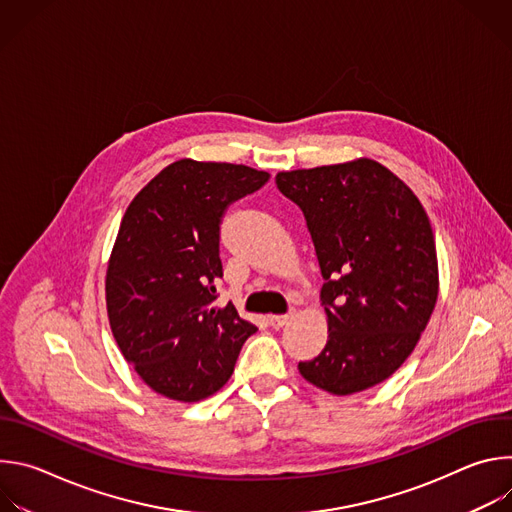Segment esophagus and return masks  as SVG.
<instances>
[{"mask_svg":"<svg viewBox=\"0 0 512 512\" xmlns=\"http://www.w3.org/2000/svg\"><path fill=\"white\" fill-rule=\"evenodd\" d=\"M291 320H294V314H285V316H271V318H269V324H271L275 330H279V328L287 326Z\"/></svg>","mask_w":512,"mask_h":512,"instance_id":"34e87169","label":"esophagus"}]
</instances>
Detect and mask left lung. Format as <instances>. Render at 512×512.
I'll list each match as a JSON object with an SVG mask.
<instances>
[{
	"mask_svg": "<svg viewBox=\"0 0 512 512\" xmlns=\"http://www.w3.org/2000/svg\"><path fill=\"white\" fill-rule=\"evenodd\" d=\"M314 241L328 318L324 350L298 369L332 395L389 379L419 342L437 302V253L429 218L391 170L360 158L279 172Z\"/></svg>",
	"mask_w": 512,
	"mask_h": 512,
	"instance_id": "1",
	"label": "left lung"
}]
</instances>
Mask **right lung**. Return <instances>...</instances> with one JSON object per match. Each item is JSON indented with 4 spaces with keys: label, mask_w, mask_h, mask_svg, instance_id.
<instances>
[{
    "label": "right lung",
    "mask_w": 512,
    "mask_h": 512,
    "mask_svg": "<svg viewBox=\"0 0 512 512\" xmlns=\"http://www.w3.org/2000/svg\"><path fill=\"white\" fill-rule=\"evenodd\" d=\"M267 180L243 164L178 160L123 214L105 279L109 324L141 381L168 399L216 393L257 330L214 300L223 214Z\"/></svg>",
    "instance_id": "obj_1"
}]
</instances>
